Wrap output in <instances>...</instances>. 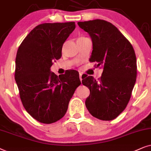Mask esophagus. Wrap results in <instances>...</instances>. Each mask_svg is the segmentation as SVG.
Here are the masks:
<instances>
[{
	"label": "esophagus",
	"instance_id": "1",
	"mask_svg": "<svg viewBox=\"0 0 151 151\" xmlns=\"http://www.w3.org/2000/svg\"><path fill=\"white\" fill-rule=\"evenodd\" d=\"M82 74H83L82 72H79V78H80V80H81V81H82Z\"/></svg>",
	"mask_w": 151,
	"mask_h": 151
}]
</instances>
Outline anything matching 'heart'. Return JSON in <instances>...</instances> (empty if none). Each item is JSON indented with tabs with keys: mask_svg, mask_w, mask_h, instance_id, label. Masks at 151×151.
<instances>
[{
	"mask_svg": "<svg viewBox=\"0 0 151 151\" xmlns=\"http://www.w3.org/2000/svg\"><path fill=\"white\" fill-rule=\"evenodd\" d=\"M83 38H85V37H80V38H79V39H83Z\"/></svg>",
	"mask_w": 151,
	"mask_h": 151,
	"instance_id": "obj_1",
	"label": "heart"
}]
</instances>
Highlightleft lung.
<instances>
[{
  "label": "left lung",
  "instance_id": "left-lung-1",
  "mask_svg": "<svg viewBox=\"0 0 151 151\" xmlns=\"http://www.w3.org/2000/svg\"><path fill=\"white\" fill-rule=\"evenodd\" d=\"M92 41L90 62L104 70L99 81L82 76V83L89 88L86 106L97 119L110 121L125 109L137 77L134 50L129 41L114 25L104 20L78 22Z\"/></svg>",
  "mask_w": 151,
  "mask_h": 151
}]
</instances>
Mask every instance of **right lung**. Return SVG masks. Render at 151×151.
Masks as SVG:
<instances>
[{
  "mask_svg": "<svg viewBox=\"0 0 151 151\" xmlns=\"http://www.w3.org/2000/svg\"><path fill=\"white\" fill-rule=\"evenodd\" d=\"M74 29V22L41 24L28 34L18 49L14 77L20 98L26 111L41 123L61 119L81 84L76 70L59 77L50 72Z\"/></svg>",
  "mask_w": 151,
  "mask_h": 151,
  "instance_id": "right-lung-1",
  "label": "right lung"
}]
</instances>
